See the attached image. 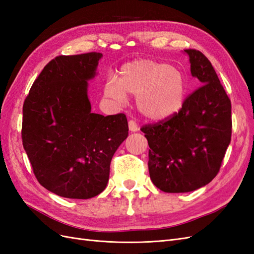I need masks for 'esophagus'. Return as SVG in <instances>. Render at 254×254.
Here are the masks:
<instances>
[{
    "instance_id": "34e87169",
    "label": "esophagus",
    "mask_w": 254,
    "mask_h": 254,
    "mask_svg": "<svg viewBox=\"0 0 254 254\" xmlns=\"http://www.w3.org/2000/svg\"><path fill=\"white\" fill-rule=\"evenodd\" d=\"M128 126H129L130 131H137V130H139V126H137L135 121H133V120H130L128 122Z\"/></svg>"
}]
</instances>
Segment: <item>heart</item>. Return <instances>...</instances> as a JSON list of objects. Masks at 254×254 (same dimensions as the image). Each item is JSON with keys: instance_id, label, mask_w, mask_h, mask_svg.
<instances>
[{"instance_id": "obj_1", "label": "heart", "mask_w": 254, "mask_h": 254, "mask_svg": "<svg viewBox=\"0 0 254 254\" xmlns=\"http://www.w3.org/2000/svg\"><path fill=\"white\" fill-rule=\"evenodd\" d=\"M105 94L120 104L126 102V94L136 96L137 109L144 117L160 121L180 110L186 88L181 74L173 66L140 59L121 68L119 81L107 80Z\"/></svg>"}]
</instances>
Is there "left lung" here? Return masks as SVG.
<instances>
[{
	"instance_id": "obj_1",
	"label": "left lung",
	"mask_w": 254,
	"mask_h": 254,
	"mask_svg": "<svg viewBox=\"0 0 254 254\" xmlns=\"http://www.w3.org/2000/svg\"><path fill=\"white\" fill-rule=\"evenodd\" d=\"M184 52L191 75L202 86L184 99L178 112L141 128L150 148V179L166 193H187L210 183L232 133L231 101L210 60L200 51Z\"/></svg>"
}]
</instances>
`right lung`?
Returning <instances> with one entry per match:
<instances>
[{"instance_id":"right-lung-1","label":"right lung","mask_w":254,"mask_h":254,"mask_svg":"<svg viewBox=\"0 0 254 254\" xmlns=\"http://www.w3.org/2000/svg\"><path fill=\"white\" fill-rule=\"evenodd\" d=\"M101 53L57 56L44 66L23 105L22 142L36 178L61 197L89 199L109 180L114 152L128 136L124 113L91 112L87 88Z\"/></svg>"}]
</instances>
